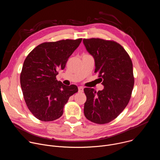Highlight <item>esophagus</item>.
I'll list each match as a JSON object with an SVG mask.
<instances>
[{
	"label": "esophagus",
	"instance_id": "1",
	"mask_svg": "<svg viewBox=\"0 0 160 160\" xmlns=\"http://www.w3.org/2000/svg\"><path fill=\"white\" fill-rule=\"evenodd\" d=\"M78 92H83V87L82 86L78 87Z\"/></svg>",
	"mask_w": 160,
	"mask_h": 160
}]
</instances>
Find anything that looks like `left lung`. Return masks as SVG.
<instances>
[{
	"mask_svg": "<svg viewBox=\"0 0 160 160\" xmlns=\"http://www.w3.org/2000/svg\"><path fill=\"white\" fill-rule=\"evenodd\" d=\"M87 51L95 61V73L104 85L97 92L85 88L87 101L84 115L95 123L105 124L115 119L127 106L134 85L132 60L118 43L101 38H84Z\"/></svg>",
	"mask_w": 160,
	"mask_h": 160,
	"instance_id": "obj_1",
	"label": "left lung"
}]
</instances>
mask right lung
<instances>
[{
  "instance_id": "add662e5",
  "label": "right lung",
  "mask_w": 160,
  "mask_h": 160,
  "mask_svg": "<svg viewBox=\"0 0 160 160\" xmlns=\"http://www.w3.org/2000/svg\"><path fill=\"white\" fill-rule=\"evenodd\" d=\"M82 38L44 42L26 58L20 74L25 101L33 116L43 122L60 118L70 97L78 92L75 85L67 86L58 81V71L66 63Z\"/></svg>"
}]
</instances>
